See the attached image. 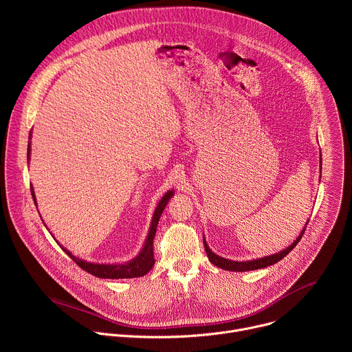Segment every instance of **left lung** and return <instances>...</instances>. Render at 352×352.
<instances>
[{
	"label": "left lung",
	"instance_id": "1",
	"mask_svg": "<svg viewBox=\"0 0 352 352\" xmlns=\"http://www.w3.org/2000/svg\"><path fill=\"white\" fill-rule=\"evenodd\" d=\"M320 171H322V155H320ZM309 220L307 221L304 230L300 231V234L298 235V238L289 245L287 246L285 249L280 250L278 254H274V255H269V256H265V258H259V259H250V261H243V262H236V261H230V259H226V258H221L219 255H216L214 252H212V249L209 248L206 239L204 238V243H205V249H206V254H208V258L209 261L220 267V269H224V270H228V272H249V270H258V269H265L267 266H272L274 263H277L278 261H281L284 256H287L291 250L296 246V243L300 241V238H302L304 232H305V228L308 226Z\"/></svg>",
	"mask_w": 352,
	"mask_h": 352
}]
</instances>
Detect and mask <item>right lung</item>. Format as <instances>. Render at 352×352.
<instances>
[{"instance_id":"add662e5","label":"right lung","mask_w":352,"mask_h":352,"mask_svg":"<svg viewBox=\"0 0 352 352\" xmlns=\"http://www.w3.org/2000/svg\"><path fill=\"white\" fill-rule=\"evenodd\" d=\"M32 138V132L29 139ZM30 157V142L28 144V160ZM30 190H32V196L34 200V205L37 206L36 202V195L33 190V186L30 185ZM174 196V190H167L166 195L160 199V202L155 210L153 219H152V224H150L146 241L143 243V248L140 249V252L138 254V256H135L132 261L124 262V263H91L83 259H79L76 256H74L67 248H64L63 245L57 243L63 248L64 252L83 270H86L87 273L100 277V278H133V277H142L144 274H147L150 270H152L153 265H155V255H153V239L156 235V230H157V224L160 220V216L163 214L164 208L167 206L168 200Z\"/></svg>"}]
</instances>
